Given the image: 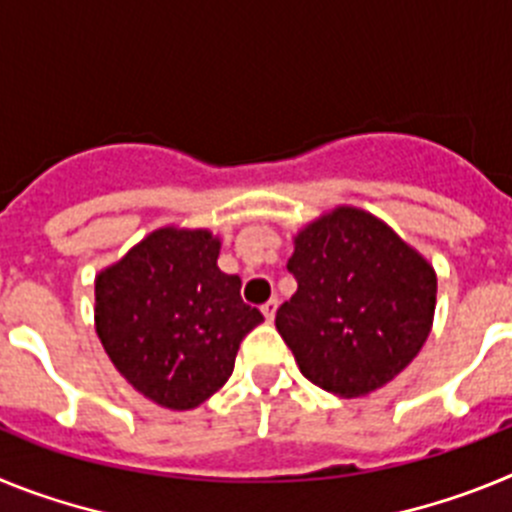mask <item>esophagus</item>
Wrapping results in <instances>:
<instances>
[{
	"label": "esophagus",
	"mask_w": 512,
	"mask_h": 512,
	"mask_svg": "<svg viewBox=\"0 0 512 512\" xmlns=\"http://www.w3.org/2000/svg\"><path fill=\"white\" fill-rule=\"evenodd\" d=\"M277 305L279 302L277 300H269V302H264V305H261V312H264V318L269 320H274V315H277Z\"/></svg>",
	"instance_id": "34e87169"
}]
</instances>
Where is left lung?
I'll use <instances>...</instances> for the list:
<instances>
[{"label":"left lung","instance_id":"left-lung-1","mask_svg":"<svg viewBox=\"0 0 512 512\" xmlns=\"http://www.w3.org/2000/svg\"><path fill=\"white\" fill-rule=\"evenodd\" d=\"M287 269L297 292L277 310V330L325 392L379 390L431 333L436 271L369 212L338 207L307 225Z\"/></svg>","mask_w":512,"mask_h":512}]
</instances>
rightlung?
<instances>
[{
	"label": "right lung",
	"instance_id": "obj_1",
	"mask_svg": "<svg viewBox=\"0 0 512 512\" xmlns=\"http://www.w3.org/2000/svg\"><path fill=\"white\" fill-rule=\"evenodd\" d=\"M217 253L210 230L161 228L94 282L104 351L161 408L192 410L215 395L264 320L241 300V277L217 269Z\"/></svg>",
	"mask_w": 512,
	"mask_h": 512
}]
</instances>
